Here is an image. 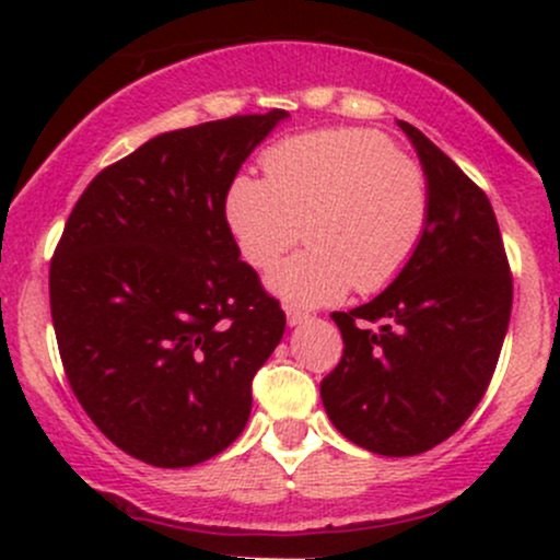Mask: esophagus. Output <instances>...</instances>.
<instances>
[{
	"label": "esophagus",
	"mask_w": 560,
	"mask_h": 560,
	"mask_svg": "<svg viewBox=\"0 0 560 560\" xmlns=\"http://www.w3.org/2000/svg\"><path fill=\"white\" fill-rule=\"evenodd\" d=\"M307 318H311V313L300 311V307H287V324L289 326H298V324H302V320H307Z\"/></svg>",
	"instance_id": "obj_1"
}]
</instances>
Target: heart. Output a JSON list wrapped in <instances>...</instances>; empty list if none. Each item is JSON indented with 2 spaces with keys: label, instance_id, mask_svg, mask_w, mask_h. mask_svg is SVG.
Instances as JSON below:
<instances>
[{
  "label": "heart",
  "instance_id": "obj_1",
  "mask_svg": "<svg viewBox=\"0 0 560 560\" xmlns=\"http://www.w3.org/2000/svg\"><path fill=\"white\" fill-rule=\"evenodd\" d=\"M266 178L236 176L223 215L242 260L268 271L302 236L311 247L273 268L268 284L294 305H329L350 287L382 292L419 253L432 186L384 133L329 128L276 141Z\"/></svg>",
  "mask_w": 560,
  "mask_h": 560
}]
</instances>
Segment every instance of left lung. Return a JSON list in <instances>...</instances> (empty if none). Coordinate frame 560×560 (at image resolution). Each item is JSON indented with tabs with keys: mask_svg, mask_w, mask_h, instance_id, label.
<instances>
[{
	"mask_svg": "<svg viewBox=\"0 0 560 560\" xmlns=\"http://www.w3.org/2000/svg\"><path fill=\"white\" fill-rule=\"evenodd\" d=\"M432 186L419 253L378 298L331 313L342 361L320 382L334 427L371 453L419 455L464 427L498 365L513 276L481 186L400 120Z\"/></svg>",
	"mask_w": 560,
	"mask_h": 560,
	"instance_id": "8db88e82",
	"label": "left lung"
}]
</instances>
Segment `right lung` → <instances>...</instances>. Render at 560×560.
Here are the masks:
<instances>
[{"label":"right lung","instance_id":"add662e5","mask_svg":"<svg viewBox=\"0 0 560 560\" xmlns=\"http://www.w3.org/2000/svg\"><path fill=\"white\" fill-rule=\"evenodd\" d=\"M284 110L160 133L92 178L49 262L68 384L102 434L160 468L242 434L287 316L240 260L223 202Z\"/></svg>","mask_w":560,"mask_h":560}]
</instances>
